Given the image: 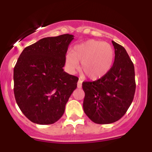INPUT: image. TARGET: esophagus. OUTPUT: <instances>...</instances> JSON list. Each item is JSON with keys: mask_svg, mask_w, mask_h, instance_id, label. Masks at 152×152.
<instances>
[{"mask_svg": "<svg viewBox=\"0 0 152 152\" xmlns=\"http://www.w3.org/2000/svg\"><path fill=\"white\" fill-rule=\"evenodd\" d=\"M82 82H83V81H82L81 78H79V80H78V83H77L78 88H81V86H82Z\"/></svg>", "mask_w": 152, "mask_h": 152, "instance_id": "obj_1", "label": "esophagus"}]
</instances>
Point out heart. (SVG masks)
I'll return each instance as SVG.
<instances>
[{
  "instance_id": "1",
  "label": "heart",
  "mask_w": 152,
  "mask_h": 152,
  "mask_svg": "<svg viewBox=\"0 0 152 152\" xmlns=\"http://www.w3.org/2000/svg\"><path fill=\"white\" fill-rule=\"evenodd\" d=\"M114 60V51L108 43L88 40L76 45L66 56V64L70 72L79 69L90 79L103 77L111 69Z\"/></svg>"
}]
</instances>
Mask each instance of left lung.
<instances>
[{"mask_svg":"<svg viewBox=\"0 0 152 152\" xmlns=\"http://www.w3.org/2000/svg\"><path fill=\"white\" fill-rule=\"evenodd\" d=\"M115 58L109 72L95 81L82 83L83 111L96 124L118 121L128 110L136 90L134 66L126 49L112 41Z\"/></svg>","mask_w":152,"mask_h":152,"instance_id":"1","label":"left lung"}]
</instances>
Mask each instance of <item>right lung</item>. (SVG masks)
<instances>
[{"instance_id": "1", "label": "right lung", "mask_w": 152, "mask_h": 152, "mask_svg": "<svg viewBox=\"0 0 152 152\" xmlns=\"http://www.w3.org/2000/svg\"><path fill=\"white\" fill-rule=\"evenodd\" d=\"M74 36L42 38L24 48L13 70L14 95L23 114L38 124H52L64 114L78 78L64 71Z\"/></svg>"}]
</instances>
